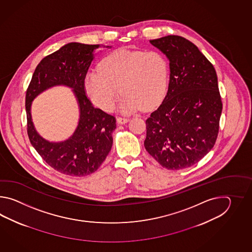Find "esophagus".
I'll use <instances>...</instances> for the list:
<instances>
[{
	"instance_id": "34e87169",
	"label": "esophagus",
	"mask_w": 252,
	"mask_h": 252,
	"mask_svg": "<svg viewBox=\"0 0 252 252\" xmlns=\"http://www.w3.org/2000/svg\"><path fill=\"white\" fill-rule=\"evenodd\" d=\"M117 124H127L128 122V119L127 118H121V117H118L117 118Z\"/></svg>"
}]
</instances>
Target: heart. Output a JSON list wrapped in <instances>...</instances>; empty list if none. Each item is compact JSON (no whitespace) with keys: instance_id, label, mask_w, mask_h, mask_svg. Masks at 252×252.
I'll use <instances>...</instances> for the list:
<instances>
[{"instance_id":"1","label":"heart","mask_w":252,"mask_h":252,"mask_svg":"<svg viewBox=\"0 0 252 252\" xmlns=\"http://www.w3.org/2000/svg\"><path fill=\"white\" fill-rule=\"evenodd\" d=\"M168 79V62L160 52L120 49L86 74L84 88L90 101L105 112L113 109L121 90L120 110L129 113L155 107L166 94Z\"/></svg>"}]
</instances>
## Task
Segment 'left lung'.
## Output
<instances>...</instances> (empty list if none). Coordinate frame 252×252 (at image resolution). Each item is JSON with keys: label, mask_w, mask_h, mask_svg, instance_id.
Here are the masks:
<instances>
[{"label": "left lung", "mask_w": 252, "mask_h": 252, "mask_svg": "<svg viewBox=\"0 0 252 252\" xmlns=\"http://www.w3.org/2000/svg\"><path fill=\"white\" fill-rule=\"evenodd\" d=\"M150 43L169 61V83L160 106L147 119L145 149L161 166L179 170L196 164L213 149L222 103L214 65L180 36Z\"/></svg>", "instance_id": "obj_1"}]
</instances>
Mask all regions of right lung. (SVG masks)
Segmentation results:
<instances>
[{
  "label": "right lung",
  "mask_w": 252,
  "mask_h": 252,
  "mask_svg": "<svg viewBox=\"0 0 252 252\" xmlns=\"http://www.w3.org/2000/svg\"><path fill=\"white\" fill-rule=\"evenodd\" d=\"M111 48L99 44L67 43L38 63L28 87L25 107L31 143L47 164L64 175L85 177L96 171L112 149L116 120L94 107L84 88V79L96 49ZM55 86L72 89L80 110L75 131L61 142L43 138L34 128L31 115L33 99Z\"/></svg>",
  "instance_id": "right-lung-1"
}]
</instances>
